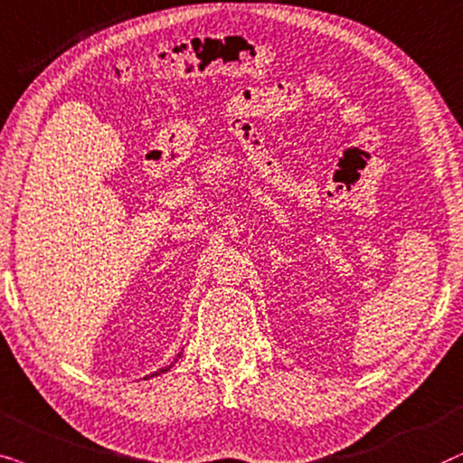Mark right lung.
I'll list each match as a JSON object with an SVG mask.
<instances>
[{"label": "right lung", "mask_w": 463, "mask_h": 463, "mask_svg": "<svg viewBox=\"0 0 463 463\" xmlns=\"http://www.w3.org/2000/svg\"><path fill=\"white\" fill-rule=\"evenodd\" d=\"M177 357H182V351H180V354H177V355H175V357H174V362H169V364H167V366H163V368H158V371H156V373H152V374H147V377H158V374H163V373H167V371H169V368H171V366H174V364H175V362H177ZM147 377H146V379H147Z\"/></svg>", "instance_id": "1"}]
</instances>
